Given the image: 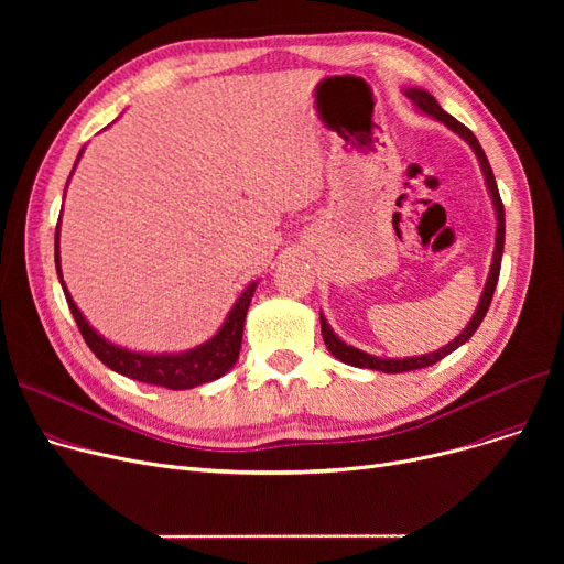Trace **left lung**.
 <instances>
[{"label": "left lung", "instance_id": "obj_1", "mask_svg": "<svg viewBox=\"0 0 564 564\" xmlns=\"http://www.w3.org/2000/svg\"><path fill=\"white\" fill-rule=\"evenodd\" d=\"M411 102L413 107H416L421 113L434 118V121L443 123L448 130H453L457 137H462L468 145L470 151L476 153L478 158V164H480V171L485 175V185H487V192H489V198H491V205H494V215H496V247H494V256H491V267H489V276H487V283L482 288V294H480V302H478V308L476 313H473V317L468 319L466 327L462 329L459 336H455V340H451L448 345H443L430 354H419V357H404V359H398V357H375V354H368L359 347L354 345H347L345 340H340L336 336V332L332 329V324L327 322V317L322 315L319 311V327H322V338H324V345H327V349L334 354V357L347 366H354V368H366V370H379V372H389V375H395V372H409V370H419V368H427V366H434L436 361H441L443 357H448V354H453L457 347H462L473 334L478 332L480 322L485 319L487 315V308L491 304V297H494V290H496V283H498V274H500V260H502V249H506V210H502V200H500V194H498V187H496V177H494V171L489 166V160L482 151L480 141L476 139V134H473L466 126H462L457 118H453L448 111H443V107L436 102V98L432 94H427L425 88H419V86H409L402 91Z\"/></svg>", "mask_w": 564, "mask_h": 564}]
</instances>
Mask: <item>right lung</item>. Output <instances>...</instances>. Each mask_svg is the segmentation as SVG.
<instances>
[{"label":"right lung","mask_w":564,"mask_h":564,"mask_svg":"<svg viewBox=\"0 0 564 564\" xmlns=\"http://www.w3.org/2000/svg\"><path fill=\"white\" fill-rule=\"evenodd\" d=\"M82 153H84V148L75 160V166H77ZM75 166H73V171H75ZM68 183H70V177H68ZM64 198H66V194H64ZM58 237H62V217H58L56 232H54L56 276H58V281H62L66 302H68L70 313L82 332V338L107 368H111L113 372L123 375V377H130V379L143 381V383H153V387H164L171 391H187V389L200 387V383L224 377L235 366V361L240 359L245 319H247V311H249L253 292L258 288V281H251L242 290V294L235 300V304L230 306L226 319L221 322V327L217 329V334L213 338H207L205 343H200L192 349H185V351H158V354L137 351V349H128V347L109 343L102 334H98L91 327V322H88L84 317V313L77 308L73 294L66 288L64 274H62V251H58Z\"/></svg>","instance_id":"obj_1"}]
</instances>
